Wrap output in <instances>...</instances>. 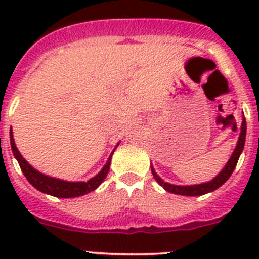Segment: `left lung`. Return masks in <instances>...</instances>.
<instances>
[{
    "instance_id": "obj_1",
    "label": "left lung",
    "mask_w": 259,
    "mask_h": 259,
    "mask_svg": "<svg viewBox=\"0 0 259 259\" xmlns=\"http://www.w3.org/2000/svg\"><path fill=\"white\" fill-rule=\"evenodd\" d=\"M245 136H246V120L244 119L241 124V132H240L239 141H237L236 148H235V150H233L232 157L230 158V161H228L227 164L224 166V168L221 171V174H219L217 178H214L211 182H207V183H203V184H197V185H188V187H183V185H172L170 184V183H164L163 180H162L157 174H155V171L153 170V167H152L153 176H154V179L157 180V182L159 183V184H161L167 192H170V193L182 194V196H202V194L215 191V189L219 188L222 184H224V183L230 179L231 174L233 172V170H235V167H236L237 164V161H239L240 154H241L242 149H244Z\"/></svg>"
}]
</instances>
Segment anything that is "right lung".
<instances>
[{
  "label": "right lung",
  "mask_w": 259,
  "mask_h": 259,
  "mask_svg": "<svg viewBox=\"0 0 259 259\" xmlns=\"http://www.w3.org/2000/svg\"><path fill=\"white\" fill-rule=\"evenodd\" d=\"M10 144L11 149H13L14 155L17 158L18 163L20 166V170L24 174V176L27 178L29 183H31L33 187H35L37 191L42 192V193L50 194V196H54V197L59 198H72V197H79V196H83V194L89 193V192L95 191L98 185L104 182V179L106 178L107 172H109L110 163H111V155L107 159L106 164L104 166L100 174L92 178L91 180H88L87 183L84 182H65V180L54 179V178H50V176L42 175L41 172L36 171L28 162L24 159V158L20 155V153L18 152L15 143H14L13 139V132L10 130Z\"/></svg>",
  "instance_id": "right-lung-1"
}]
</instances>
